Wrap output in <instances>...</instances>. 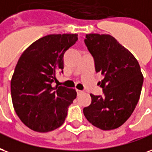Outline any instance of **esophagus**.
I'll return each mask as SVG.
<instances>
[{
	"mask_svg": "<svg viewBox=\"0 0 152 152\" xmlns=\"http://www.w3.org/2000/svg\"><path fill=\"white\" fill-rule=\"evenodd\" d=\"M77 96H79V95H81V94H83V91L77 90Z\"/></svg>",
	"mask_w": 152,
	"mask_h": 152,
	"instance_id": "obj_1",
	"label": "esophagus"
}]
</instances>
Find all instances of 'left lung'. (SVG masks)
Instances as JSON below:
<instances>
[{
  "label": "left lung",
  "instance_id": "8db88e82",
  "mask_svg": "<svg viewBox=\"0 0 152 152\" xmlns=\"http://www.w3.org/2000/svg\"><path fill=\"white\" fill-rule=\"evenodd\" d=\"M84 42L94 58L96 71L104 77L98 83L104 96L91 94V103L83 108L84 116L99 129H117L128 120L138 104L143 83L140 65L112 35L87 34Z\"/></svg>",
  "mask_w": 152,
  "mask_h": 152
}]
</instances>
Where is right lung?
I'll list each match as a JSON object with an SVG mask.
<instances>
[{
	"label": "right lung",
	"mask_w": 152,
	"mask_h": 152,
	"mask_svg": "<svg viewBox=\"0 0 152 152\" xmlns=\"http://www.w3.org/2000/svg\"><path fill=\"white\" fill-rule=\"evenodd\" d=\"M77 40V34L46 35L20 56L11 79L12 101L20 120L34 131L60 127L77 96L75 89L52 85L56 73L63 72L64 54Z\"/></svg>",
	"instance_id": "1"
}]
</instances>
